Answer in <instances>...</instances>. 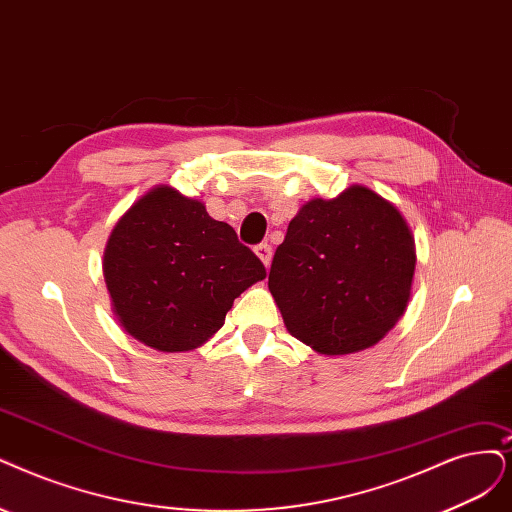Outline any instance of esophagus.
Masks as SVG:
<instances>
[{"mask_svg": "<svg viewBox=\"0 0 512 512\" xmlns=\"http://www.w3.org/2000/svg\"><path fill=\"white\" fill-rule=\"evenodd\" d=\"M255 253L263 261V266L270 268V263H272V246L268 242H261V244L255 246Z\"/></svg>", "mask_w": 512, "mask_h": 512, "instance_id": "34e87169", "label": "esophagus"}]
</instances>
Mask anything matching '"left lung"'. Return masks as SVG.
<instances>
[{
    "instance_id": "1",
    "label": "left lung",
    "mask_w": 512,
    "mask_h": 512,
    "mask_svg": "<svg viewBox=\"0 0 512 512\" xmlns=\"http://www.w3.org/2000/svg\"><path fill=\"white\" fill-rule=\"evenodd\" d=\"M415 246L396 206L361 185L289 223L268 287L293 337L320 354L365 350L405 312Z\"/></svg>"
}]
</instances>
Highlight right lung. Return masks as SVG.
Returning <instances> with one entry per match:
<instances>
[{"instance_id": "right-lung-1", "label": "right lung", "mask_w": 512, "mask_h": 512, "mask_svg": "<svg viewBox=\"0 0 512 512\" xmlns=\"http://www.w3.org/2000/svg\"><path fill=\"white\" fill-rule=\"evenodd\" d=\"M103 270L122 327L162 352L204 344L234 299L266 278L232 225L173 187L151 189L130 206L109 236Z\"/></svg>"}]
</instances>
